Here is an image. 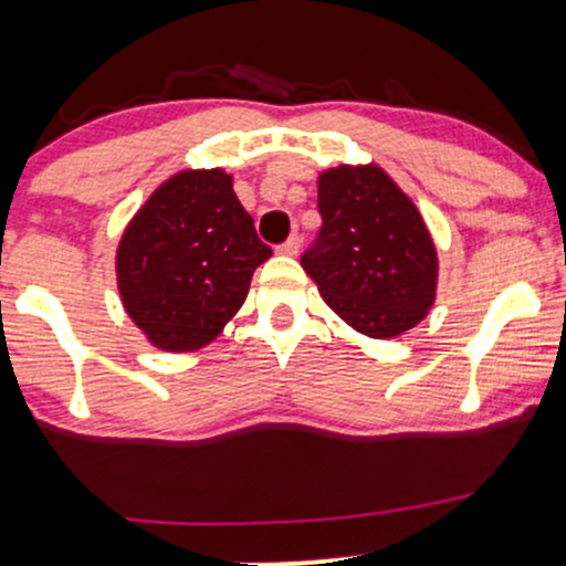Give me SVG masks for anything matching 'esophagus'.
<instances>
[{
    "label": "esophagus",
    "instance_id": "esophagus-1",
    "mask_svg": "<svg viewBox=\"0 0 566 566\" xmlns=\"http://www.w3.org/2000/svg\"><path fill=\"white\" fill-rule=\"evenodd\" d=\"M279 252H282V255H297V252H301V239L290 237L287 242L279 244Z\"/></svg>",
    "mask_w": 566,
    "mask_h": 566
}]
</instances>
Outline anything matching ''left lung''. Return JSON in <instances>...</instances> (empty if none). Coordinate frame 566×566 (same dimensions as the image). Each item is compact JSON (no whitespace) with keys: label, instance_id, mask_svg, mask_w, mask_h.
I'll return each mask as SVG.
<instances>
[{"label":"left lung","instance_id":"8db88e82","mask_svg":"<svg viewBox=\"0 0 566 566\" xmlns=\"http://www.w3.org/2000/svg\"><path fill=\"white\" fill-rule=\"evenodd\" d=\"M322 229L301 265L329 308L369 337H396L437 301V247L412 199L378 165L319 175Z\"/></svg>","mask_w":566,"mask_h":566}]
</instances>
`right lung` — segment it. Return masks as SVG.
Here are the masks:
<instances>
[{"instance_id": "1", "label": "right lung", "mask_w": 566, "mask_h": 566, "mask_svg": "<svg viewBox=\"0 0 566 566\" xmlns=\"http://www.w3.org/2000/svg\"><path fill=\"white\" fill-rule=\"evenodd\" d=\"M271 258L223 170H184L135 212L116 247L129 319L161 350H197L242 308Z\"/></svg>"}]
</instances>
